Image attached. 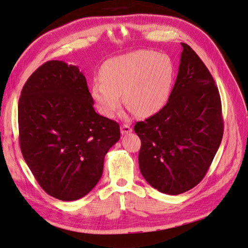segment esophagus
Instances as JSON below:
<instances>
[{"mask_svg":"<svg viewBox=\"0 0 248 248\" xmlns=\"http://www.w3.org/2000/svg\"><path fill=\"white\" fill-rule=\"evenodd\" d=\"M131 131H132V128H131L129 125H127V124L121 125V133L124 134V136H125V134L130 133Z\"/></svg>","mask_w":248,"mask_h":248,"instance_id":"esophagus-1","label":"esophagus"}]
</instances>
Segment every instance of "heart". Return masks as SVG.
<instances>
[{"label":"heart","mask_w":248,"mask_h":248,"mask_svg":"<svg viewBox=\"0 0 248 248\" xmlns=\"http://www.w3.org/2000/svg\"><path fill=\"white\" fill-rule=\"evenodd\" d=\"M171 79L172 66L166 55L136 50L108 60L90 94L96 108L107 118L114 117L121 108V95L138 116L148 117L166 104Z\"/></svg>","instance_id":"b5f03b06"}]
</instances>
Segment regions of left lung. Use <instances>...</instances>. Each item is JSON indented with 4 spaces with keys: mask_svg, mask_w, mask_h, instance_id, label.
Here are the masks:
<instances>
[{
    "mask_svg": "<svg viewBox=\"0 0 248 248\" xmlns=\"http://www.w3.org/2000/svg\"><path fill=\"white\" fill-rule=\"evenodd\" d=\"M181 46L178 76L167 104L134 125L141 141L142 177L170 196L202 181L223 134L220 96L211 73L189 46Z\"/></svg>",
    "mask_w": 248,
    "mask_h": 248,
    "instance_id": "1",
    "label": "left lung"
}]
</instances>
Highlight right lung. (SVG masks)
Wrapping results in <instances>:
<instances>
[{
  "instance_id": "obj_1",
  "label": "right lung",
  "mask_w": 248,
  "mask_h": 248,
  "mask_svg": "<svg viewBox=\"0 0 248 248\" xmlns=\"http://www.w3.org/2000/svg\"><path fill=\"white\" fill-rule=\"evenodd\" d=\"M78 66L48 61L30 77L18 101L22 156L42 189L61 201L85 197L98 183L117 122L97 114Z\"/></svg>"
}]
</instances>
